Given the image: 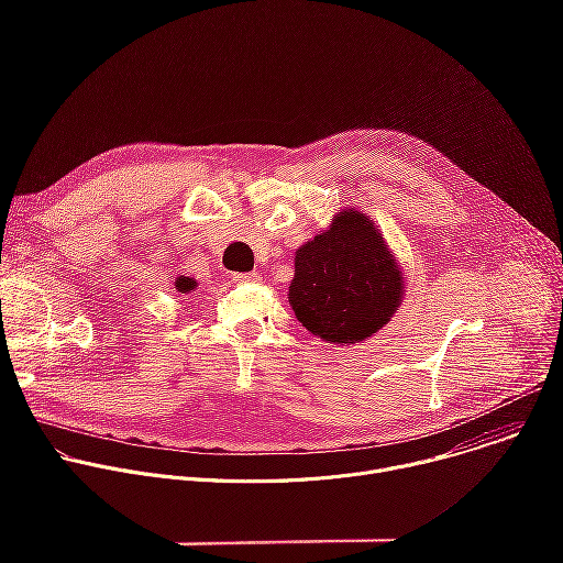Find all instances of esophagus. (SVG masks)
Instances as JSON below:
<instances>
[{"label":"esophagus","instance_id":"1","mask_svg":"<svg viewBox=\"0 0 563 563\" xmlns=\"http://www.w3.org/2000/svg\"><path fill=\"white\" fill-rule=\"evenodd\" d=\"M235 283H258L261 276L256 272H247V274H233Z\"/></svg>","mask_w":563,"mask_h":563}]
</instances>
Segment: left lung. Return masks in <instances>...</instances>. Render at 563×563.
Wrapping results in <instances>:
<instances>
[{
    "instance_id": "obj_1",
    "label": "left lung",
    "mask_w": 563,
    "mask_h": 563,
    "mask_svg": "<svg viewBox=\"0 0 563 563\" xmlns=\"http://www.w3.org/2000/svg\"><path fill=\"white\" fill-rule=\"evenodd\" d=\"M404 291V272L380 231L365 213L345 209L296 252L287 296L313 336L354 345L387 325Z\"/></svg>"
}]
</instances>
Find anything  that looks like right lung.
I'll return each instance as SVG.
<instances>
[{
    "label": "right lung",
    "mask_w": 563,
    "mask_h": 563,
    "mask_svg": "<svg viewBox=\"0 0 563 563\" xmlns=\"http://www.w3.org/2000/svg\"><path fill=\"white\" fill-rule=\"evenodd\" d=\"M176 289H178L180 294H189V291H194V289H196V280H194V278H189V276H178V280H176Z\"/></svg>",
    "instance_id": "obj_1"
}]
</instances>
